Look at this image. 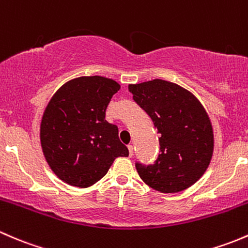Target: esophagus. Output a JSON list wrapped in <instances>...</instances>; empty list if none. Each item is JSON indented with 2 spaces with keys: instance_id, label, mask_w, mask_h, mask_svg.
Returning a JSON list of instances; mask_svg holds the SVG:
<instances>
[{
  "instance_id": "esophagus-1",
  "label": "esophagus",
  "mask_w": 248,
  "mask_h": 248,
  "mask_svg": "<svg viewBox=\"0 0 248 248\" xmlns=\"http://www.w3.org/2000/svg\"><path fill=\"white\" fill-rule=\"evenodd\" d=\"M127 149H129V155L130 156H132V155H134V145L129 144L127 145Z\"/></svg>"
}]
</instances>
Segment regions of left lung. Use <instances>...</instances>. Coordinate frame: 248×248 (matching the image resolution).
I'll use <instances>...</instances> for the list:
<instances>
[{
  "label": "left lung",
  "instance_id": "obj_1",
  "mask_svg": "<svg viewBox=\"0 0 248 248\" xmlns=\"http://www.w3.org/2000/svg\"><path fill=\"white\" fill-rule=\"evenodd\" d=\"M129 92L161 135L156 161L135 163L141 179L163 193L190 187L213 156V126L204 107L192 93L159 78L129 85Z\"/></svg>",
  "mask_w": 248,
  "mask_h": 248
}]
</instances>
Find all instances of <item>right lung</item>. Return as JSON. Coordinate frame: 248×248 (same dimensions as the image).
Instances as JSON below:
<instances>
[{
  "mask_svg": "<svg viewBox=\"0 0 248 248\" xmlns=\"http://www.w3.org/2000/svg\"><path fill=\"white\" fill-rule=\"evenodd\" d=\"M121 86L103 76L64 83L51 98L40 124V143L48 166L69 185L88 187L105 177L118 156H129L118 127L105 121Z\"/></svg>",
  "mask_w": 248,
  "mask_h": 248,
  "instance_id": "add662e5",
  "label": "right lung"
}]
</instances>
